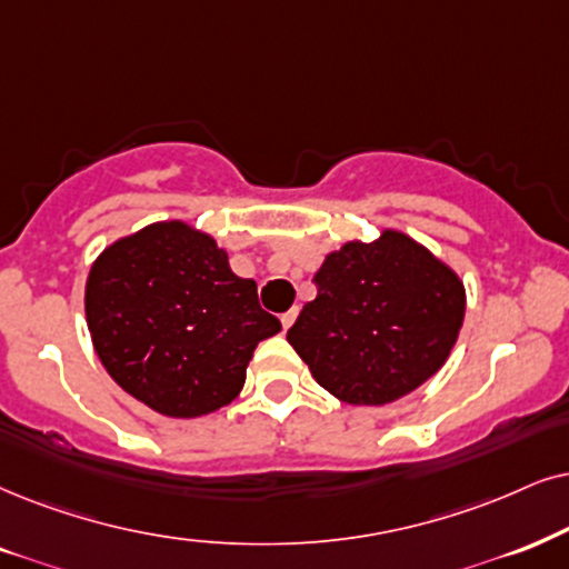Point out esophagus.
<instances>
[{"mask_svg":"<svg viewBox=\"0 0 569 569\" xmlns=\"http://www.w3.org/2000/svg\"><path fill=\"white\" fill-rule=\"evenodd\" d=\"M297 315H299V307H291L289 312L280 315V322H283V328H286V330H289V328L293 326V320H297Z\"/></svg>","mask_w":569,"mask_h":569,"instance_id":"esophagus-1","label":"esophagus"}]
</instances>
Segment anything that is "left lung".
I'll return each mask as SVG.
<instances>
[{
    "instance_id": "obj_1",
    "label": "left lung",
    "mask_w": 569,
    "mask_h": 569,
    "mask_svg": "<svg viewBox=\"0 0 569 569\" xmlns=\"http://www.w3.org/2000/svg\"><path fill=\"white\" fill-rule=\"evenodd\" d=\"M315 286L318 297L286 338L347 405L383 407L412 393L443 368L462 330V278L397 228L330 251Z\"/></svg>"
}]
</instances>
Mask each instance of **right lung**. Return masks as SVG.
Listing matches in <instances>:
<instances>
[{
  "label": "right lung",
  "instance_id": "right-lung-1",
  "mask_svg": "<svg viewBox=\"0 0 569 569\" xmlns=\"http://www.w3.org/2000/svg\"><path fill=\"white\" fill-rule=\"evenodd\" d=\"M86 322L110 378L164 417L228 407L257 343L280 320L228 251L183 220H160L112 241L86 278Z\"/></svg>",
  "mask_w": 569,
  "mask_h": 569
}]
</instances>
